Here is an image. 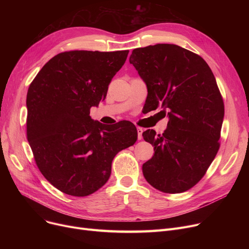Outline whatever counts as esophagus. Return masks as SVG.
<instances>
[{"label":"esophagus","instance_id":"esophagus-1","mask_svg":"<svg viewBox=\"0 0 249 249\" xmlns=\"http://www.w3.org/2000/svg\"><path fill=\"white\" fill-rule=\"evenodd\" d=\"M142 133H143V129L140 127H137V134H138V140L142 139Z\"/></svg>","mask_w":249,"mask_h":249}]
</instances>
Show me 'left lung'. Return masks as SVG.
<instances>
[{"instance_id": "8db88e82", "label": "left lung", "mask_w": 249, "mask_h": 249, "mask_svg": "<svg viewBox=\"0 0 249 249\" xmlns=\"http://www.w3.org/2000/svg\"><path fill=\"white\" fill-rule=\"evenodd\" d=\"M129 61L147 87V107L167 111V128L142 133L154 146L142 173L167 194L193 188L205 176L220 147L224 103L216 78L198 54L175 44L136 48Z\"/></svg>"}]
</instances>
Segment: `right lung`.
Listing matches in <instances>:
<instances>
[{"instance_id":"1","label":"right lung","mask_w":249,"mask_h":249,"mask_svg":"<svg viewBox=\"0 0 249 249\" xmlns=\"http://www.w3.org/2000/svg\"><path fill=\"white\" fill-rule=\"evenodd\" d=\"M128 52H61L29 86L27 139L39 171L64 194L86 197L98 191L110 178L115 155L137 140L131 122L105 126L89 116Z\"/></svg>"}]
</instances>
